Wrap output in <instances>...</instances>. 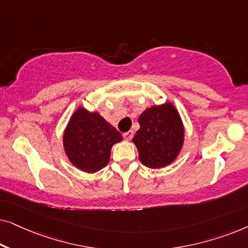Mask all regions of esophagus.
I'll use <instances>...</instances> for the list:
<instances>
[{
  "label": "esophagus",
  "mask_w": 248,
  "mask_h": 248,
  "mask_svg": "<svg viewBox=\"0 0 248 248\" xmlns=\"http://www.w3.org/2000/svg\"><path fill=\"white\" fill-rule=\"evenodd\" d=\"M123 137H124V139L126 141H130L131 139H132V137H133V131H128V132H126V133H124L123 134Z\"/></svg>",
  "instance_id": "34e87169"
}]
</instances>
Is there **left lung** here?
I'll return each instance as SVG.
<instances>
[{
	"instance_id": "8db88e82",
	"label": "left lung",
	"mask_w": 248,
	"mask_h": 248,
	"mask_svg": "<svg viewBox=\"0 0 248 248\" xmlns=\"http://www.w3.org/2000/svg\"><path fill=\"white\" fill-rule=\"evenodd\" d=\"M140 128L132 139L139 159L149 168H162L177 158L184 143V125L171 103L147 108L139 117Z\"/></svg>"
}]
</instances>
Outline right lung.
<instances>
[{"mask_svg":"<svg viewBox=\"0 0 248 248\" xmlns=\"http://www.w3.org/2000/svg\"><path fill=\"white\" fill-rule=\"evenodd\" d=\"M123 140L120 132L99 113L79 107L71 116L63 134L64 151L80 170L96 172L106 167L111 147Z\"/></svg>","mask_w":248,"mask_h":248,"instance_id":"add662e5","label":"right lung"}]
</instances>
